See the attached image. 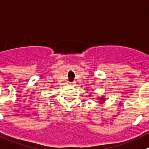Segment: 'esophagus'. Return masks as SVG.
Instances as JSON below:
<instances>
[{
  "label": "esophagus",
  "instance_id": "esophagus-1",
  "mask_svg": "<svg viewBox=\"0 0 149 149\" xmlns=\"http://www.w3.org/2000/svg\"><path fill=\"white\" fill-rule=\"evenodd\" d=\"M70 85H75V82H71Z\"/></svg>",
  "mask_w": 149,
  "mask_h": 149
}]
</instances>
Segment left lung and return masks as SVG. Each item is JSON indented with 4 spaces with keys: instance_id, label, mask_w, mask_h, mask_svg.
<instances>
[{
    "instance_id": "8db88e82",
    "label": "left lung",
    "mask_w": 149,
    "mask_h": 149,
    "mask_svg": "<svg viewBox=\"0 0 149 149\" xmlns=\"http://www.w3.org/2000/svg\"><path fill=\"white\" fill-rule=\"evenodd\" d=\"M89 96H91V94H90V95H89ZM98 99H100V100H100L99 103H103V102H104V101H105V100H106V98L104 97H100V98H98Z\"/></svg>"
}]
</instances>
